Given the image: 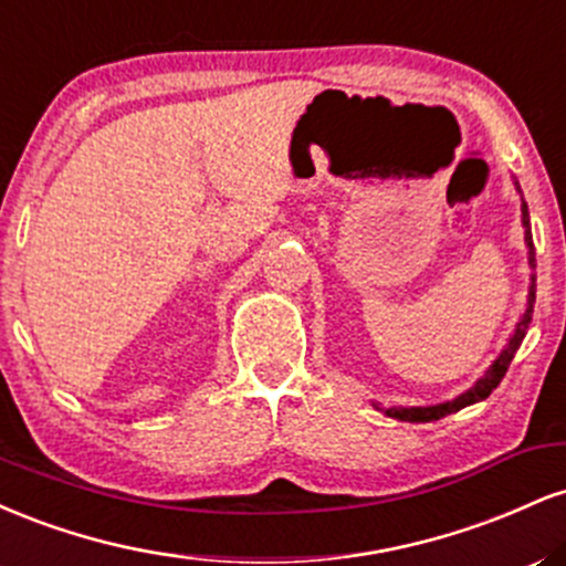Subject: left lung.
<instances>
[{"label":"left lung","instance_id":"obj_1","mask_svg":"<svg viewBox=\"0 0 566 566\" xmlns=\"http://www.w3.org/2000/svg\"><path fill=\"white\" fill-rule=\"evenodd\" d=\"M513 186H516L518 197H522V188H518L516 180H513ZM522 226H524V244H527L530 269H535V244H532L530 212H527V201H524V199H522ZM532 308H535V274H530L527 308H524V314L518 316L516 329H513V333H511L509 343H505V348L500 350L497 359L492 361L490 367H486V373L476 382H473L469 391L454 396V399H450V401H441V405H428V407H388V409L386 407H378V405H373V407L380 409V412H386L388 418L405 420V423H431V420H439V418H444V415H452V412H458V409H463V407H469V405H476V401L486 399V396H490L500 386V380L505 378V373H509V365H511L513 354H516L518 346H522L524 335H527V329H530Z\"/></svg>","mask_w":566,"mask_h":566}]
</instances>
